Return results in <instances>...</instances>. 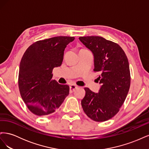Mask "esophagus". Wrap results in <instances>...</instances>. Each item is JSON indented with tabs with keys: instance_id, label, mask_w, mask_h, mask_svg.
Segmentation results:
<instances>
[{
	"instance_id": "esophagus-1",
	"label": "esophagus",
	"mask_w": 149,
	"mask_h": 149,
	"mask_svg": "<svg viewBox=\"0 0 149 149\" xmlns=\"http://www.w3.org/2000/svg\"><path fill=\"white\" fill-rule=\"evenodd\" d=\"M78 88V86L75 84H72L70 86V93H73V91H74V90Z\"/></svg>"
}]
</instances>
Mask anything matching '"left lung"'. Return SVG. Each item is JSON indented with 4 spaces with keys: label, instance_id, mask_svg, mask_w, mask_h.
<instances>
[{
    "label": "left lung",
    "instance_id": "1",
    "mask_svg": "<svg viewBox=\"0 0 149 149\" xmlns=\"http://www.w3.org/2000/svg\"><path fill=\"white\" fill-rule=\"evenodd\" d=\"M94 55V71L101 84L98 93L85 88L81 100L85 114L96 122L111 119L119 111L129 92L130 74L127 57L118 43L98 36L80 37Z\"/></svg>",
    "mask_w": 149,
    "mask_h": 149
}]
</instances>
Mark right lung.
Here are the masks:
<instances>
[{
    "label": "right lung",
    "instance_id": "add662e5",
    "mask_svg": "<svg viewBox=\"0 0 149 149\" xmlns=\"http://www.w3.org/2000/svg\"><path fill=\"white\" fill-rule=\"evenodd\" d=\"M73 37H55L33 43L20 64L19 88L22 100L33 114L42 116L56 111L69 94L70 87L53 80L54 68L61 65L65 49Z\"/></svg>",
    "mask_w": 149,
    "mask_h": 149
}]
</instances>
